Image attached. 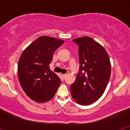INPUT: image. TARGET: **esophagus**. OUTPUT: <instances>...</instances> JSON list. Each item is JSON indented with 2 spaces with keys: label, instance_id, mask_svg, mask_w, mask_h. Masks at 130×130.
Segmentation results:
<instances>
[{
  "label": "esophagus",
  "instance_id": "esophagus-1",
  "mask_svg": "<svg viewBox=\"0 0 130 130\" xmlns=\"http://www.w3.org/2000/svg\"><path fill=\"white\" fill-rule=\"evenodd\" d=\"M62 75L63 77L65 78V77H66V75H67V74H62Z\"/></svg>",
  "mask_w": 130,
  "mask_h": 130
}]
</instances>
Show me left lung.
Here are the masks:
<instances>
[{
	"label": "left lung",
	"mask_w": 130,
	"mask_h": 130,
	"mask_svg": "<svg viewBox=\"0 0 130 130\" xmlns=\"http://www.w3.org/2000/svg\"><path fill=\"white\" fill-rule=\"evenodd\" d=\"M79 46L80 66L75 82L70 86L73 99L88 105L102 96L111 76L109 55L99 43L88 36L73 40Z\"/></svg>",
	"instance_id": "1"
}]
</instances>
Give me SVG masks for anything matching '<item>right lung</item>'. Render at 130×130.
<instances>
[{
    "label": "right lung",
    "mask_w": 130,
    "mask_h": 130,
    "mask_svg": "<svg viewBox=\"0 0 130 130\" xmlns=\"http://www.w3.org/2000/svg\"><path fill=\"white\" fill-rule=\"evenodd\" d=\"M64 41L41 36L24 50L18 62V78L27 96L38 103L50 100L61 80L49 68L53 53Z\"/></svg>",
    "instance_id": "1"
}]
</instances>
